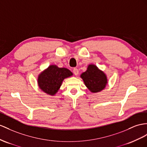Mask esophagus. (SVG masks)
<instances>
[{
	"label": "esophagus",
	"instance_id": "esophagus-1",
	"mask_svg": "<svg viewBox=\"0 0 147 147\" xmlns=\"http://www.w3.org/2000/svg\"><path fill=\"white\" fill-rule=\"evenodd\" d=\"M73 72L74 74L76 75V76H78V75L79 74V71L77 68H74Z\"/></svg>",
	"mask_w": 147,
	"mask_h": 147
}]
</instances>
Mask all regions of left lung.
Masks as SVG:
<instances>
[{"label": "left lung", "instance_id": "obj_1", "mask_svg": "<svg viewBox=\"0 0 147 147\" xmlns=\"http://www.w3.org/2000/svg\"><path fill=\"white\" fill-rule=\"evenodd\" d=\"M80 77L85 86L92 93L102 91L108 83L106 74L94 64L89 65L87 70L82 73Z\"/></svg>", "mask_w": 147, "mask_h": 147}]
</instances>
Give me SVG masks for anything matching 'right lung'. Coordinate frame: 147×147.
<instances>
[{"mask_svg": "<svg viewBox=\"0 0 147 147\" xmlns=\"http://www.w3.org/2000/svg\"><path fill=\"white\" fill-rule=\"evenodd\" d=\"M73 75L68 69L51 65L38 74V86L43 92L53 96L59 91L64 80Z\"/></svg>", "mask_w": 147, "mask_h": 147, "instance_id": "1", "label": "right lung"}]
</instances>
